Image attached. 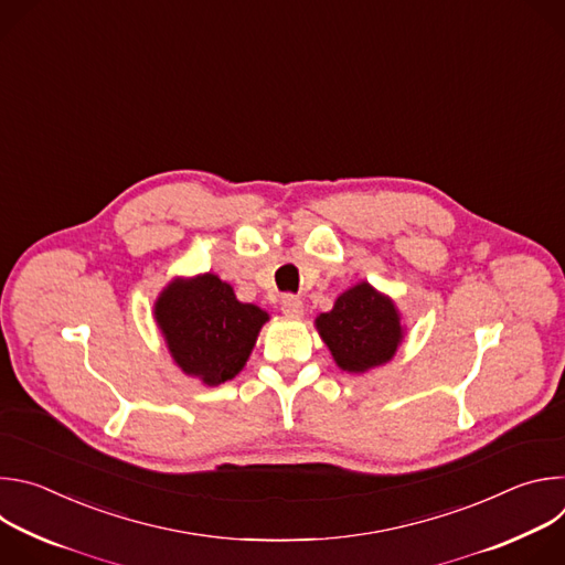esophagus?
Segmentation results:
<instances>
[{"instance_id":"obj_1","label":"esophagus","mask_w":565,"mask_h":565,"mask_svg":"<svg viewBox=\"0 0 565 565\" xmlns=\"http://www.w3.org/2000/svg\"><path fill=\"white\" fill-rule=\"evenodd\" d=\"M281 312L288 317H301L303 315V303L295 295H286L281 299Z\"/></svg>"}]
</instances>
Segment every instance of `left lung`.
Masks as SVG:
<instances>
[{
  "mask_svg": "<svg viewBox=\"0 0 565 565\" xmlns=\"http://www.w3.org/2000/svg\"><path fill=\"white\" fill-rule=\"evenodd\" d=\"M315 329L335 364L355 375L388 364L407 338L395 301L369 281H358L338 295L329 312L315 317Z\"/></svg>",
  "mask_w": 565,
  "mask_h": 565,
  "instance_id": "left-lung-1",
  "label": "left lung"
}]
</instances>
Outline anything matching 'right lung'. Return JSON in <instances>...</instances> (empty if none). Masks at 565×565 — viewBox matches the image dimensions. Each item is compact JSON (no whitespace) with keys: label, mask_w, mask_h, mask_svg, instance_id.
Here are the masks:
<instances>
[{"label":"right lung","mask_w":565,"mask_h":565,"mask_svg":"<svg viewBox=\"0 0 565 565\" xmlns=\"http://www.w3.org/2000/svg\"><path fill=\"white\" fill-rule=\"evenodd\" d=\"M156 327L172 362L205 386H218L244 371L270 315L238 301L214 273L174 277L153 301Z\"/></svg>","instance_id":"1"}]
</instances>
